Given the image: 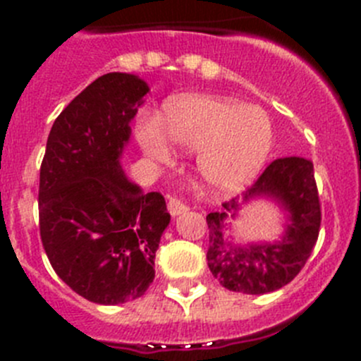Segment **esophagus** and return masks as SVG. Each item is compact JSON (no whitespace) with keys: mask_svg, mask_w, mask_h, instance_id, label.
Listing matches in <instances>:
<instances>
[{"mask_svg":"<svg viewBox=\"0 0 361 361\" xmlns=\"http://www.w3.org/2000/svg\"><path fill=\"white\" fill-rule=\"evenodd\" d=\"M167 211H169L171 216H180V214L187 213L188 206L183 201H180V199L171 197L169 202H167Z\"/></svg>","mask_w":361,"mask_h":361,"instance_id":"obj_1","label":"esophagus"}]
</instances>
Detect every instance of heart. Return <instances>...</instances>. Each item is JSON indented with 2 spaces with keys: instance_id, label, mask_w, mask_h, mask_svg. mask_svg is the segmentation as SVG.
<instances>
[{
  "instance_id": "1",
  "label": "heart",
  "mask_w": 361,
  "mask_h": 361,
  "mask_svg": "<svg viewBox=\"0 0 361 361\" xmlns=\"http://www.w3.org/2000/svg\"><path fill=\"white\" fill-rule=\"evenodd\" d=\"M145 154L171 162L173 150H199L197 166L218 194H235L258 176L272 150V123L258 106H245L227 97L187 96L171 101L160 118L137 127Z\"/></svg>"
}]
</instances>
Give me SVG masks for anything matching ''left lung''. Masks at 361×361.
Here are the masks:
<instances>
[{
    "instance_id": "1",
    "label": "left lung",
    "mask_w": 361,
    "mask_h": 361,
    "mask_svg": "<svg viewBox=\"0 0 361 361\" xmlns=\"http://www.w3.org/2000/svg\"><path fill=\"white\" fill-rule=\"evenodd\" d=\"M265 198L286 214L283 234L276 242L239 243L233 221L250 202ZM206 216L209 228L207 267L231 292L264 295L283 288L304 267L322 224L312 162L302 157L278 159L267 166L243 199L221 204Z\"/></svg>"
}]
</instances>
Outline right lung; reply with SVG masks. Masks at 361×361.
<instances>
[{"mask_svg": "<svg viewBox=\"0 0 361 361\" xmlns=\"http://www.w3.org/2000/svg\"><path fill=\"white\" fill-rule=\"evenodd\" d=\"M150 87L130 73L94 80L56 118L39 169V234L56 274L83 298L116 305L154 283L169 225L159 192L122 169L130 122Z\"/></svg>", "mask_w": 361, "mask_h": 361, "instance_id": "add662e5", "label": "right lung"}]
</instances>
